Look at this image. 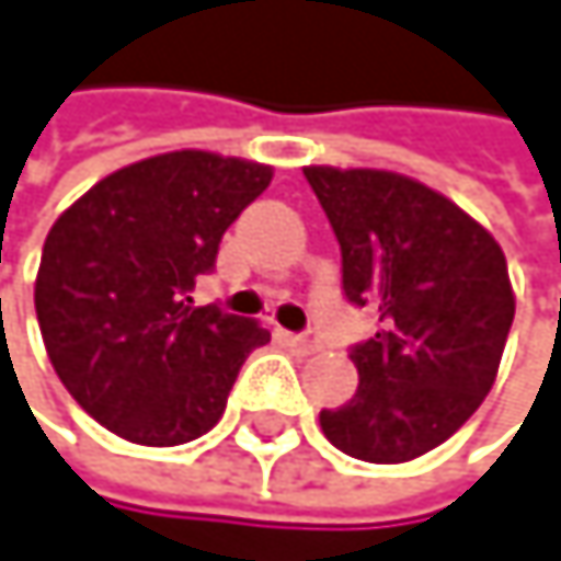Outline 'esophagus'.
Segmentation results:
<instances>
[{"label":"esophagus","instance_id":"1","mask_svg":"<svg viewBox=\"0 0 561 561\" xmlns=\"http://www.w3.org/2000/svg\"><path fill=\"white\" fill-rule=\"evenodd\" d=\"M289 345L299 348L302 355H312V352L322 348V339H319L316 332H299V335H289Z\"/></svg>","mask_w":561,"mask_h":561}]
</instances>
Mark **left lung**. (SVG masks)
I'll use <instances>...</instances> for the list:
<instances>
[{
	"label": "left lung",
	"instance_id": "obj_1",
	"mask_svg": "<svg viewBox=\"0 0 561 561\" xmlns=\"http://www.w3.org/2000/svg\"><path fill=\"white\" fill-rule=\"evenodd\" d=\"M342 249V289L379 332L352 345L355 396L322 409L325 438L363 462L443 446L489 396L515 296L499 242L453 198L382 169L306 165Z\"/></svg>",
	"mask_w": 561,
	"mask_h": 561
}]
</instances>
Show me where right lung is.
Here are the masks:
<instances>
[{
	"instance_id": "obj_1",
	"label": "right lung",
	"mask_w": 561,
	"mask_h": 561,
	"mask_svg": "<svg viewBox=\"0 0 561 561\" xmlns=\"http://www.w3.org/2000/svg\"><path fill=\"white\" fill-rule=\"evenodd\" d=\"M272 165L165 152L95 182L46 236L35 316L69 396L139 446H182L226 412L259 322L192 306L219 242Z\"/></svg>"
}]
</instances>
